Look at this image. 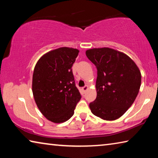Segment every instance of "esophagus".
<instances>
[{"instance_id":"1","label":"esophagus","mask_w":158,"mask_h":158,"mask_svg":"<svg viewBox=\"0 0 158 158\" xmlns=\"http://www.w3.org/2000/svg\"><path fill=\"white\" fill-rule=\"evenodd\" d=\"M89 89V86H88V85H85V86H84L81 89V90H82V91L84 92V93H85V91H86V90Z\"/></svg>"}]
</instances>
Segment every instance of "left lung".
Here are the masks:
<instances>
[{"mask_svg":"<svg viewBox=\"0 0 158 158\" xmlns=\"http://www.w3.org/2000/svg\"><path fill=\"white\" fill-rule=\"evenodd\" d=\"M85 54L98 69L97 98L89 104L90 111L106 121L118 119L137 98L141 72L128 56L110 48L90 49Z\"/></svg>","mask_w":158,"mask_h":158,"instance_id":"8db88e82","label":"left lung"}]
</instances>
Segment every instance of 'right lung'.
<instances>
[{"instance_id": "1", "label": "right lung", "mask_w": 158, "mask_h": 158, "mask_svg": "<svg viewBox=\"0 0 158 158\" xmlns=\"http://www.w3.org/2000/svg\"><path fill=\"white\" fill-rule=\"evenodd\" d=\"M79 52L69 47L52 50L42 56L34 68L35 101L44 116L55 123L70 118L81 98L72 69Z\"/></svg>"}]
</instances>
